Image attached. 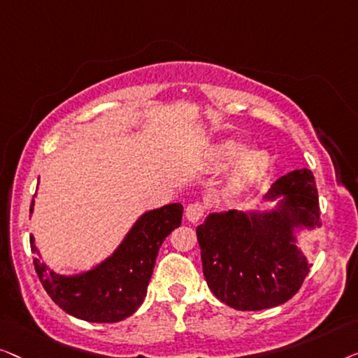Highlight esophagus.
I'll list each match as a JSON object with an SVG mask.
<instances>
[{
	"label": "esophagus",
	"mask_w": 358,
	"mask_h": 358,
	"mask_svg": "<svg viewBox=\"0 0 358 358\" xmlns=\"http://www.w3.org/2000/svg\"><path fill=\"white\" fill-rule=\"evenodd\" d=\"M203 214H204V208H203V206H201L199 203L189 204L188 208H186V210H185L186 219H188L191 224L198 222V220H199L201 217H203Z\"/></svg>",
	"instance_id": "esophagus-1"
}]
</instances>
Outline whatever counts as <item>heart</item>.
Instances as JSON below:
<instances>
[{"mask_svg":"<svg viewBox=\"0 0 358 358\" xmlns=\"http://www.w3.org/2000/svg\"><path fill=\"white\" fill-rule=\"evenodd\" d=\"M245 150V143L236 139H225L210 149L209 162L214 169H224L231 165L227 175V189L230 193H241L253 188L273 169L274 157L266 148Z\"/></svg>","mask_w":358,"mask_h":358,"instance_id":"1","label":"heart"}]
</instances>
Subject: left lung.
Segmentation results:
<instances>
[{
	"mask_svg": "<svg viewBox=\"0 0 358 358\" xmlns=\"http://www.w3.org/2000/svg\"><path fill=\"white\" fill-rule=\"evenodd\" d=\"M264 203L269 206L246 213H210L196 229L209 289L240 311L273 308L299 292L311 268L300 236L321 227L318 193L308 169L280 177Z\"/></svg>",
	"mask_w": 358,
	"mask_h": 358,
	"instance_id": "left-lung-1",
	"label": "left lung"
}]
</instances>
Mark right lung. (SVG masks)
<instances>
[{
	"label": "right lung",
	"instance_id": "right-lung-1",
	"mask_svg": "<svg viewBox=\"0 0 358 358\" xmlns=\"http://www.w3.org/2000/svg\"><path fill=\"white\" fill-rule=\"evenodd\" d=\"M32 199L30 213H34ZM183 206L172 203L145 210L113 250L90 269L66 274L42 258L30 235L34 266L43 289L59 308L89 323H118L143 303L164 240L180 227Z\"/></svg>",
	"mask_w": 358,
	"mask_h": 358
}]
</instances>
